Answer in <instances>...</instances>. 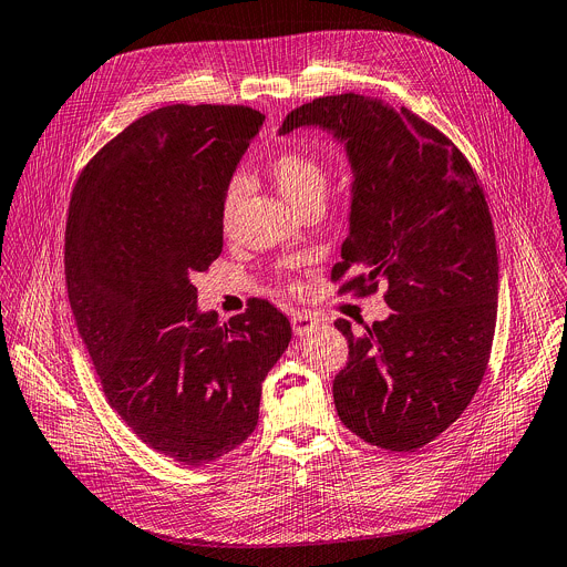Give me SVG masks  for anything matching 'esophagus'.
Wrapping results in <instances>:
<instances>
[{
  "mask_svg": "<svg viewBox=\"0 0 567 567\" xmlns=\"http://www.w3.org/2000/svg\"><path fill=\"white\" fill-rule=\"evenodd\" d=\"M290 324L295 336H309L320 327V320L311 311H295L290 316Z\"/></svg>",
  "mask_w": 567,
  "mask_h": 567,
  "instance_id": "obj_1",
  "label": "esophagus"
}]
</instances>
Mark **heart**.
<instances>
[{
    "instance_id": "1",
    "label": "heart",
    "mask_w": 567,
    "mask_h": 567,
    "mask_svg": "<svg viewBox=\"0 0 567 567\" xmlns=\"http://www.w3.org/2000/svg\"><path fill=\"white\" fill-rule=\"evenodd\" d=\"M268 174L272 184L277 186V190L297 208L303 210L311 204H322L324 195H327V186H329V174L324 163L303 150H288L284 154H279L270 167ZM247 193V184L243 177H234L227 188H225V197H223V227L231 229L238 210L243 206Z\"/></svg>"
}]
</instances>
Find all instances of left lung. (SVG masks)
<instances>
[{
	"instance_id": "left-lung-1",
	"label": "left lung",
	"mask_w": 567,
	"mask_h": 567,
	"mask_svg": "<svg viewBox=\"0 0 567 567\" xmlns=\"http://www.w3.org/2000/svg\"><path fill=\"white\" fill-rule=\"evenodd\" d=\"M322 126L350 156V236L333 281L342 292L385 286L390 318L350 342L333 379L342 424L370 445L413 452L472 402L488 368L497 320V243L484 188L461 150L409 109L344 93L290 111L279 134Z\"/></svg>"
}]
</instances>
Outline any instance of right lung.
Returning a JSON list of instances; mask_svg holds the SVG:
<instances>
[{"mask_svg":"<svg viewBox=\"0 0 567 567\" xmlns=\"http://www.w3.org/2000/svg\"><path fill=\"white\" fill-rule=\"evenodd\" d=\"M266 115L172 104L128 124L79 174L65 227L76 329L111 409L152 450L199 467L245 443L290 342L266 299L229 322L190 277L223 251V197Z\"/></svg>","mask_w":567,"mask_h":567,"instance_id":"add662e5","label":"right lung"}]
</instances>
